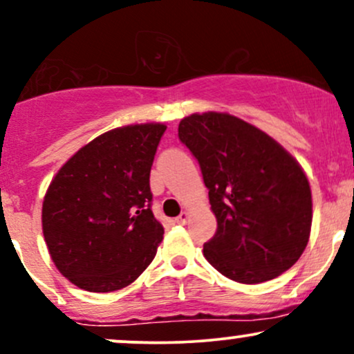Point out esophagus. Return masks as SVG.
<instances>
[{
  "mask_svg": "<svg viewBox=\"0 0 354 354\" xmlns=\"http://www.w3.org/2000/svg\"><path fill=\"white\" fill-rule=\"evenodd\" d=\"M188 219H189V213H188V211H181L180 216L176 218V223H180V225H185V223L188 221Z\"/></svg>",
  "mask_w": 354,
  "mask_h": 354,
  "instance_id": "1",
  "label": "esophagus"
}]
</instances>
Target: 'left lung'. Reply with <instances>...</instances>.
Masks as SVG:
<instances>
[{"label":"left lung","mask_w":354,"mask_h":354,"mask_svg":"<svg viewBox=\"0 0 354 354\" xmlns=\"http://www.w3.org/2000/svg\"><path fill=\"white\" fill-rule=\"evenodd\" d=\"M178 136L200 161L218 230L203 254L243 284L290 270L310 241L311 188L301 165L263 129L230 113L185 116Z\"/></svg>","instance_id":"obj_1"}]
</instances>
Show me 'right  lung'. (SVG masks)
Returning <instances> with one entry per match:
<instances>
[{
  "instance_id": "1",
  "label": "right lung",
  "mask_w": 354,
  "mask_h": 354,
  "mask_svg": "<svg viewBox=\"0 0 354 354\" xmlns=\"http://www.w3.org/2000/svg\"><path fill=\"white\" fill-rule=\"evenodd\" d=\"M165 129H109L73 154L48 186L44 241L59 273L81 290L126 288L156 256L165 230L149 208V171Z\"/></svg>"
}]
</instances>
